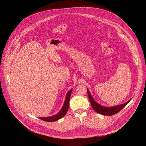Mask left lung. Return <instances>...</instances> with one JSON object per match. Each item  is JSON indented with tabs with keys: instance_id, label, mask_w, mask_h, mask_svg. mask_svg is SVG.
I'll return each instance as SVG.
<instances>
[{
	"instance_id": "left-lung-1",
	"label": "left lung",
	"mask_w": 146,
	"mask_h": 146,
	"mask_svg": "<svg viewBox=\"0 0 146 146\" xmlns=\"http://www.w3.org/2000/svg\"><path fill=\"white\" fill-rule=\"evenodd\" d=\"M88 91V95L90 102L91 105L93 108V110L97 112V113H99L100 114L104 115H106V116H112L113 115L117 113H118L120 111H121L124 107L126 106V105L127 104L130 100L128 101L127 102H126L124 104L116 106H113V107H104L102 106L98 103H97L93 99V97L90 94L89 90L87 89Z\"/></svg>"
}]
</instances>
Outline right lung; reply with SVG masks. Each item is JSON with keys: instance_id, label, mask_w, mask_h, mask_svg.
<instances>
[{"instance_id": "1", "label": "right lung", "mask_w": 146, "mask_h": 146, "mask_svg": "<svg viewBox=\"0 0 146 146\" xmlns=\"http://www.w3.org/2000/svg\"><path fill=\"white\" fill-rule=\"evenodd\" d=\"M72 90V89H70L67 92L62 108H61L60 111L57 114H56L55 115H53L52 116H49V117H39V119H41L42 120L45 121L53 122V121H57V120H59V119H60L63 117L66 114V113L68 111V107H69V101H70V96H71V94Z\"/></svg>"}]
</instances>
